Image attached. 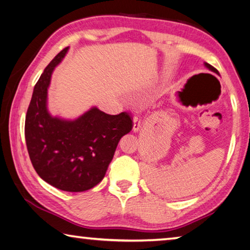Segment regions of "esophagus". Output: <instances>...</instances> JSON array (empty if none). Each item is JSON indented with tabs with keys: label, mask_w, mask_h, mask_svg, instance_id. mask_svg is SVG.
I'll use <instances>...</instances> for the list:
<instances>
[{
	"label": "esophagus",
	"mask_w": 250,
	"mask_h": 250,
	"mask_svg": "<svg viewBox=\"0 0 250 250\" xmlns=\"http://www.w3.org/2000/svg\"><path fill=\"white\" fill-rule=\"evenodd\" d=\"M141 128V119L139 116H134L133 117V126H132V130L134 132H138L139 130Z\"/></svg>",
	"instance_id": "obj_1"
}]
</instances>
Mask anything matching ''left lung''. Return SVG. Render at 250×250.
Masks as SVG:
<instances>
[{
    "label": "left lung",
    "instance_id": "1",
    "mask_svg": "<svg viewBox=\"0 0 250 250\" xmlns=\"http://www.w3.org/2000/svg\"><path fill=\"white\" fill-rule=\"evenodd\" d=\"M205 66H206V67H208V68H213V67H211V66H210V65H208V64H206V62H205Z\"/></svg>",
    "mask_w": 250,
    "mask_h": 250
}]
</instances>
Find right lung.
I'll return each instance as SVG.
<instances>
[{
    "label": "right lung",
    "instance_id": "1",
    "mask_svg": "<svg viewBox=\"0 0 250 250\" xmlns=\"http://www.w3.org/2000/svg\"><path fill=\"white\" fill-rule=\"evenodd\" d=\"M67 50L55 56L34 87L25 118V140L41 179L62 191L83 192L103 181L120 139L133 125L128 112L111 116L96 107L75 120L49 115L50 77Z\"/></svg>",
    "mask_w": 250,
    "mask_h": 250
}]
</instances>
